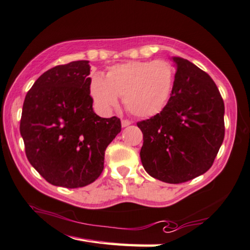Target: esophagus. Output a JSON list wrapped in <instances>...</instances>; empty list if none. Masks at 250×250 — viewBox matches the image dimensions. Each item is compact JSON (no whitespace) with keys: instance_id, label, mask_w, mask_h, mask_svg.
<instances>
[{"instance_id":"34e87169","label":"esophagus","mask_w":250,"mask_h":250,"mask_svg":"<svg viewBox=\"0 0 250 250\" xmlns=\"http://www.w3.org/2000/svg\"><path fill=\"white\" fill-rule=\"evenodd\" d=\"M131 124H132V122H131L130 120H126V119H124V120H121V125L124 126V128H125V126H128V125H130Z\"/></svg>"}]
</instances>
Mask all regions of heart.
I'll return each mask as SVG.
<instances>
[{
    "instance_id": "b5f03b06",
    "label": "heart",
    "mask_w": 250,
    "mask_h": 250,
    "mask_svg": "<svg viewBox=\"0 0 250 250\" xmlns=\"http://www.w3.org/2000/svg\"><path fill=\"white\" fill-rule=\"evenodd\" d=\"M175 72L168 61H130L112 66L106 79L95 75L89 92L98 110L109 112L124 97L126 109L137 117L157 115L168 101Z\"/></svg>"
}]
</instances>
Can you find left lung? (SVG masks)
Masks as SVG:
<instances>
[{"label": "left lung", "mask_w": 250, "mask_h": 250, "mask_svg": "<svg viewBox=\"0 0 250 250\" xmlns=\"http://www.w3.org/2000/svg\"><path fill=\"white\" fill-rule=\"evenodd\" d=\"M176 74L163 110L138 122L140 156L149 176L168 184L191 180L210 169L224 140V102L210 75L172 57Z\"/></svg>", "instance_id": "8db88e82"}]
</instances>
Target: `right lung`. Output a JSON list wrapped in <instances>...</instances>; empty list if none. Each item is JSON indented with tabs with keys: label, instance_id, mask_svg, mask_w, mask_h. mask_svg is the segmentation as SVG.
I'll return each mask as SVG.
<instances>
[{
	"label": "right lung",
	"instance_id": "right-lung-1",
	"mask_svg": "<svg viewBox=\"0 0 250 250\" xmlns=\"http://www.w3.org/2000/svg\"><path fill=\"white\" fill-rule=\"evenodd\" d=\"M88 61L57 65L27 93L20 131L26 156L49 184L80 188L104 169L105 151L121 131L117 117L93 110Z\"/></svg>",
	"mask_w": 250,
	"mask_h": 250
}]
</instances>
